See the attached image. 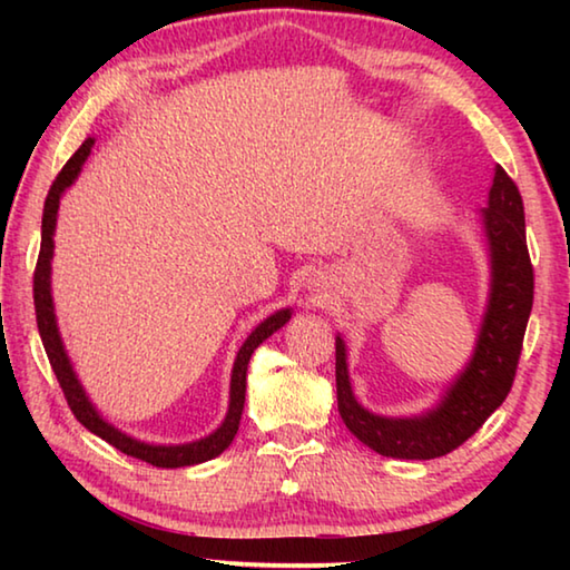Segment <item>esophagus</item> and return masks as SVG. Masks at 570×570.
Masks as SVG:
<instances>
[{
	"label": "esophagus",
	"instance_id": "obj_1",
	"mask_svg": "<svg viewBox=\"0 0 570 570\" xmlns=\"http://www.w3.org/2000/svg\"><path fill=\"white\" fill-rule=\"evenodd\" d=\"M324 278H326L324 274H314V282H312V292H316L320 296L326 292V288H324L326 282H324Z\"/></svg>",
	"mask_w": 570,
	"mask_h": 570
}]
</instances>
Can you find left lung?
<instances>
[{
    "mask_svg": "<svg viewBox=\"0 0 570 570\" xmlns=\"http://www.w3.org/2000/svg\"><path fill=\"white\" fill-rule=\"evenodd\" d=\"M490 286L475 350L435 407L412 417L374 414L356 402L346 344L336 334V404L352 435L384 458L432 460L475 435L513 387L523 334L533 308V266L525 246V214L518 186L495 168L482 210Z\"/></svg>",
    "mask_w": 570,
    "mask_h": 570,
    "instance_id": "1",
    "label": "left lung"
}]
</instances>
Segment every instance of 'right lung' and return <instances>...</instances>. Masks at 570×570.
<instances>
[{
	"label": "right lung",
	"mask_w": 570,
	"mask_h": 570,
	"mask_svg": "<svg viewBox=\"0 0 570 570\" xmlns=\"http://www.w3.org/2000/svg\"><path fill=\"white\" fill-rule=\"evenodd\" d=\"M92 146H95V138H88L80 148H77L75 156L65 163L60 176L55 178L45 200L42 246H40V258H37V268H35V312H37V330H40L45 352L50 356L52 372L57 382H60L67 404H70L75 417L80 420L90 432H95V435L102 438L105 442H110L112 448H118L130 458L150 462V465L156 468H188V465H198V462L214 460L230 445V442H234L238 432L240 412H244V402H246V370H248L250 354L256 352L258 344L268 340V336L282 330V326L292 320V308L288 306L278 308V312H274L272 316H266V320L246 336V342L240 344L234 362V372H230L228 412L224 422H220L210 435L193 442H183V445H153V442H142L138 438H132L128 432L118 430L115 424L105 420L98 412V407L90 402L82 382L77 380L70 354H67L65 342L60 336V326H57L55 302H52V256H55L57 210H60V198L65 196V190L72 186L77 176H80V170L85 166V160H88Z\"/></svg>",
	"instance_id": "obj_1"
}]
</instances>
